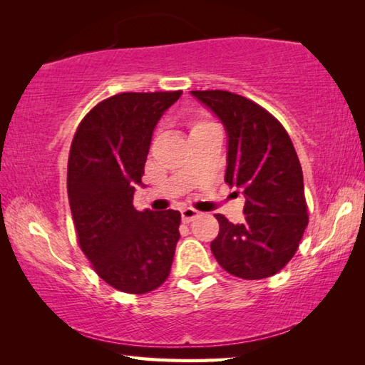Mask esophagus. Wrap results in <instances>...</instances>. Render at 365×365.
Returning <instances> with one entry per match:
<instances>
[{
    "mask_svg": "<svg viewBox=\"0 0 365 365\" xmlns=\"http://www.w3.org/2000/svg\"><path fill=\"white\" fill-rule=\"evenodd\" d=\"M180 212H182V220L185 224H190V222H193L197 215H200V211H196L193 207H183Z\"/></svg>",
    "mask_w": 365,
    "mask_h": 365,
    "instance_id": "34e87169",
    "label": "esophagus"
}]
</instances>
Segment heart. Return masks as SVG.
I'll list each match as a JSON object with an SVG mask.
<instances>
[{
  "label": "heart",
  "mask_w": 365,
  "mask_h": 365,
  "mask_svg": "<svg viewBox=\"0 0 365 365\" xmlns=\"http://www.w3.org/2000/svg\"><path fill=\"white\" fill-rule=\"evenodd\" d=\"M207 123H211V122H207V120H196V122H193V128L195 127H201V125H207Z\"/></svg>",
  "instance_id": "obj_1"
}]
</instances>
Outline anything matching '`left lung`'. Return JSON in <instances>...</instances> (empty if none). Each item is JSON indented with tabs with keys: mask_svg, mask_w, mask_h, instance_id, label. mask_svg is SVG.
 <instances>
[{
	"mask_svg": "<svg viewBox=\"0 0 365 365\" xmlns=\"http://www.w3.org/2000/svg\"><path fill=\"white\" fill-rule=\"evenodd\" d=\"M191 95L224 123L225 182L246 197L243 224L215 214L212 255L235 277L267 279L292 261L309 222L298 154L282 123L248 98L224 90Z\"/></svg>",
	"mask_w": 365,
	"mask_h": 365,
	"instance_id": "8db88e82",
	"label": "left lung"
}]
</instances>
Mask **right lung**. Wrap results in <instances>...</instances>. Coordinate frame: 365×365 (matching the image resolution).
Instances as JSON below:
<instances>
[{
	"instance_id": "obj_1",
	"label": "right lung",
	"mask_w": 365,
	"mask_h": 365,
	"mask_svg": "<svg viewBox=\"0 0 365 365\" xmlns=\"http://www.w3.org/2000/svg\"><path fill=\"white\" fill-rule=\"evenodd\" d=\"M182 91L119 93L83 117L72 140L67 195L78 245L101 279L143 294L168 280L180 233L174 209L133 207L153 132Z\"/></svg>"
}]
</instances>
